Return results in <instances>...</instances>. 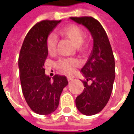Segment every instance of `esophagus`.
<instances>
[{"label": "esophagus", "instance_id": "1", "mask_svg": "<svg viewBox=\"0 0 134 134\" xmlns=\"http://www.w3.org/2000/svg\"><path fill=\"white\" fill-rule=\"evenodd\" d=\"M74 77L73 76H67V80L69 81H71L74 80Z\"/></svg>", "mask_w": 134, "mask_h": 134}]
</instances>
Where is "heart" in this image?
Instances as JSON below:
<instances>
[{
    "label": "heart",
    "instance_id": "1",
    "mask_svg": "<svg viewBox=\"0 0 134 134\" xmlns=\"http://www.w3.org/2000/svg\"><path fill=\"white\" fill-rule=\"evenodd\" d=\"M60 32L63 35L70 39L76 45L79 46L81 49H85V46L81 44L84 40V32L79 26L75 24H69L61 29ZM57 43L58 37L56 35L53 33H51L48 35L47 38V48L50 53H53L55 52ZM79 65V60L74 58H63L58 60V61L57 62V67L60 71L65 73H71L73 71L74 68Z\"/></svg>",
    "mask_w": 134,
    "mask_h": 134
}]
</instances>
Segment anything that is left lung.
<instances>
[{"label":"left lung","mask_w":134,"mask_h":134,"mask_svg":"<svg viewBox=\"0 0 134 134\" xmlns=\"http://www.w3.org/2000/svg\"><path fill=\"white\" fill-rule=\"evenodd\" d=\"M87 27L94 39V46L87 63L81 71L86 79L84 88L76 98L81 113L92 115L99 113L109 101L115 79V59L107 33L101 24L92 16L71 17Z\"/></svg>","instance_id":"left-lung-1"}]
</instances>
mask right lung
<instances>
[{
	"mask_svg": "<svg viewBox=\"0 0 134 134\" xmlns=\"http://www.w3.org/2000/svg\"><path fill=\"white\" fill-rule=\"evenodd\" d=\"M60 21H42L32 27L25 37L19 57L21 90L32 111L48 115L59 105L60 94L68 84L64 76L55 75L53 81L44 74L48 50L47 38Z\"/></svg>",
	"mask_w": 134,
	"mask_h": 134,
	"instance_id": "obj_1",
	"label": "right lung"
}]
</instances>
